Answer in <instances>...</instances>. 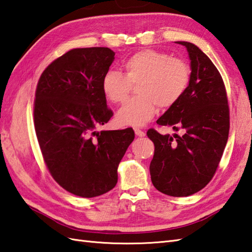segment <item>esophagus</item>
Instances as JSON below:
<instances>
[{"instance_id": "34e87169", "label": "esophagus", "mask_w": 252, "mask_h": 252, "mask_svg": "<svg viewBox=\"0 0 252 252\" xmlns=\"http://www.w3.org/2000/svg\"><path fill=\"white\" fill-rule=\"evenodd\" d=\"M134 132H135V135L137 136H145V132L142 131L141 129H134Z\"/></svg>"}]
</instances>
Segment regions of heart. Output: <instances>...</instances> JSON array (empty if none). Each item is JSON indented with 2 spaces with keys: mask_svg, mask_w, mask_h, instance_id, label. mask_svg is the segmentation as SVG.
Returning a JSON list of instances; mask_svg holds the SVG:
<instances>
[{
  "mask_svg": "<svg viewBox=\"0 0 252 252\" xmlns=\"http://www.w3.org/2000/svg\"><path fill=\"white\" fill-rule=\"evenodd\" d=\"M125 74L110 69L101 81L106 98L121 104L136 87L137 97L117 112L121 126H143L161 109H169L183 97L190 81V67L185 61L157 50H141L122 62Z\"/></svg>",
  "mask_w": 252,
  "mask_h": 252,
  "instance_id": "obj_1",
  "label": "heart"
}]
</instances>
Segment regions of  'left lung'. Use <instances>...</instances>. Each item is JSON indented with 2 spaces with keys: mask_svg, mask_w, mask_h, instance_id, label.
Returning <instances> with one entry per match:
<instances>
[{
  "mask_svg": "<svg viewBox=\"0 0 252 252\" xmlns=\"http://www.w3.org/2000/svg\"><path fill=\"white\" fill-rule=\"evenodd\" d=\"M190 81L183 97L157 120L159 126L184 130L162 135L155 129L147 136L155 145L149 165L152 182L165 195L185 197L202 189L216 174L229 132V108L223 79L210 58L189 42Z\"/></svg>",
  "mask_w": 252,
  "mask_h": 252,
  "instance_id": "8db88e82",
  "label": "left lung"
}]
</instances>
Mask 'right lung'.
I'll list each match as a JSON object with an SVG mask.
<instances>
[{"instance_id": "right-lung-1", "label": "right lung", "mask_w": 252, "mask_h": 252, "mask_svg": "<svg viewBox=\"0 0 252 252\" xmlns=\"http://www.w3.org/2000/svg\"><path fill=\"white\" fill-rule=\"evenodd\" d=\"M115 53L108 47L72 49L42 72L35 90L33 120L37 142L52 178L71 194H106L134 140L132 127L99 131L114 116L101 90Z\"/></svg>"}]
</instances>
